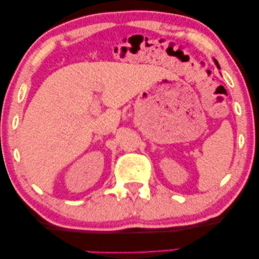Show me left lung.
Listing matches in <instances>:
<instances>
[{"instance_id":"1","label":"left lung","mask_w":259,"mask_h":259,"mask_svg":"<svg viewBox=\"0 0 259 259\" xmlns=\"http://www.w3.org/2000/svg\"><path fill=\"white\" fill-rule=\"evenodd\" d=\"M214 63H215V65H217V67H218V69H219V64H218V62H217V61H215V59H214Z\"/></svg>"}]
</instances>
